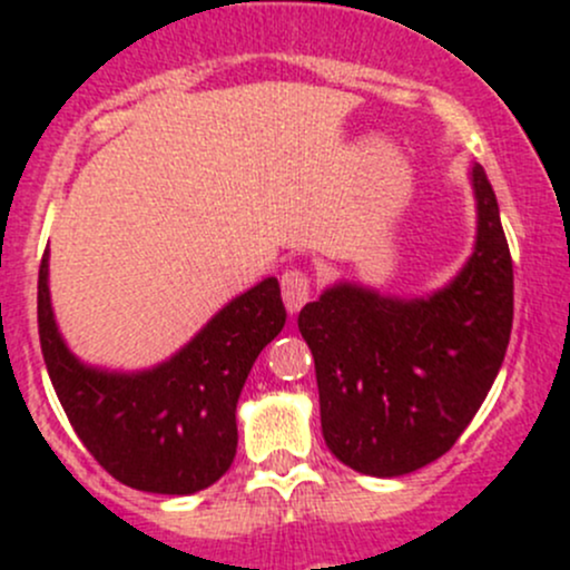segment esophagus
<instances>
[{"mask_svg": "<svg viewBox=\"0 0 570 570\" xmlns=\"http://www.w3.org/2000/svg\"><path fill=\"white\" fill-rule=\"evenodd\" d=\"M281 295H284L286 312L297 314L306 306L308 297H312V278L297 267L286 269V273L281 275Z\"/></svg>", "mask_w": 570, "mask_h": 570, "instance_id": "34e87169", "label": "esophagus"}]
</instances>
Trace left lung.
Segmentation results:
<instances>
[{"label": "left lung", "mask_w": 570, "mask_h": 570, "mask_svg": "<svg viewBox=\"0 0 570 570\" xmlns=\"http://www.w3.org/2000/svg\"><path fill=\"white\" fill-rule=\"evenodd\" d=\"M476 239L461 273L422 297L338 281L297 317L317 370L322 435L370 476L439 461L491 392L513 327V262L482 165Z\"/></svg>", "instance_id": "1"}]
</instances>
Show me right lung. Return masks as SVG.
Returning <instances> with one entry per match:
<instances>
[{
  "label": "right lung",
  "mask_w": 570,
  "mask_h": 570,
  "mask_svg": "<svg viewBox=\"0 0 570 570\" xmlns=\"http://www.w3.org/2000/svg\"><path fill=\"white\" fill-rule=\"evenodd\" d=\"M284 322L278 278H264L168 361L109 372L68 350L51 308L49 250L40 262L38 333L57 400L90 455L137 491L187 497L226 474L237 455L239 392Z\"/></svg>",
  "instance_id": "right-lung-1"
}]
</instances>
